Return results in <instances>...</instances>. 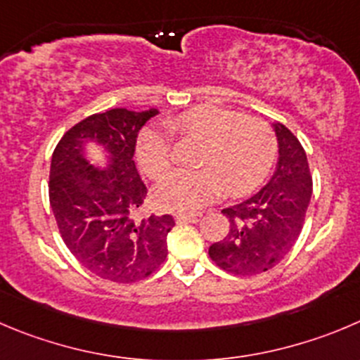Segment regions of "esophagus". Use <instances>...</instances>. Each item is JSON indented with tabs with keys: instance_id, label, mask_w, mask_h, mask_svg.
<instances>
[{
	"instance_id": "1",
	"label": "esophagus",
	"mask_w": 360,
	"mask_h": 360,
	"mask_svg": "<svg viewBox=\"0 0 360 360\" xmlns=\"http://www.w3.org/2000/svg\"><path fill=\"white\" fill-rule=\"evenodd\" d=\"M201 219V214H180L176 215V222L184 224V222H198Z\"/></svg>"
}]
</instances>
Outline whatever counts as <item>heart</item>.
<instances>
[{"label": "heart", "mask_w": 360, "mask_h": 360, "mask_svg": "<svg viewBox=\"0 0 360 360\" xmlns=\"http://www.w3.org/2000/svg\"><path fill=\"white\" fill-rule=\"evenodd\" d=\"M169 134L201 143L193 173H173L153 193L159 208L196 212L222 189L242 196L262 184L276 157V136L263 120L217 105H198L167 120ZM139 167L160 180L171 167L167 134L157 127L141 132L136 145Z\"/></svg>", "instance_id": "heart-1"}]
</instances>
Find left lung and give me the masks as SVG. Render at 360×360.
<instances>
[{
  "label": "left lung",
  "mask_w": 360,
  "mask_h": 360,
  "mask_svg": "<svg viewBox=\"0 0 360 360\" xmlns=\"http://www.w3.org/2000/svg\"><path fill=\"white\" fill-rule=\"evenodd\" d=\"M277 138L276 171L255 196L222 214L229 231L208 249L212 262L237 276L266 272L295 245L313 193L306 152L283 123H272Z\"/></svg>",
  "instance_id": "8db88e82"
}]
</instances>
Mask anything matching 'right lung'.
<instances>
[{
  "label": "right lung",
  "instance_id": "add662e5",
  "mask_svg": "<svg viewBox=\"0 0 360 360\" xmlns=\"http://www.w3.org/2000/svg\"><path fill=\"white\" fill-rule=\"evenodd\" d=\"M159 109H109L75 123L51 159L49 201L72 255L90 272L115 283L145 279L167 256L171 215L136 219L146 187L134 164L136 139ZM106 152V166L94 167L86 146Z\"/></svg>",
  "mask_w": 360,
  "mask_h": 360
}]
</instances>
